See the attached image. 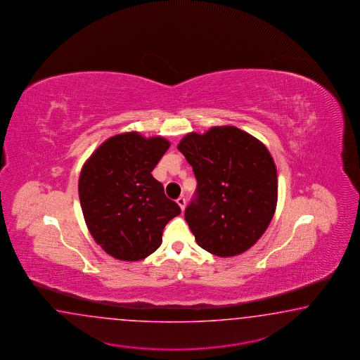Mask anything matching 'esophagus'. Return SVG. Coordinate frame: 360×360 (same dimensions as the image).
I'll use <instances>...</instances> for the list:
<instances>
[{"label":"esophagus","instance_id":"obj_1","mask_svg":"<svg viewBox=\"0 0 360 360\" xmlns=\"http://www.w3.org/2000/svg\"><path fill=\"white\" fill-rule=\"evenodd\" d=\"M176 204L179 205V208H181V210L184 212V207H186V199H184V198H179V199L176 200Z\"/></svg>","mask_w":360,"mask_h":360}]
</instances>
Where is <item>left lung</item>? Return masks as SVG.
I'll return each instance as SVG.
<instances>
[{"label": "left lung", "mask_w": 360, "mask_h": 360, "mask_svg": "<svg viewBox=\"0 0 360 360\" xmlns=\"http://www.w3.org/2000/svg\"><path fill=\"white\" fill-rule=\"evenodd\" d=\"M198 181L184 218L196 243L218 257L244 253L276 209L278 174L261 141L235 127L190 133L178 144Z\"/></svg>", "instance_id": "obj_1"}]
</instances>
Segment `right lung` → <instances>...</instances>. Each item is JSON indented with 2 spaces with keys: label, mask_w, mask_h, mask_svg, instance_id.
<instances>
[{
  "label": "right lung",
  "mask_w": 360,
  "mask_h": 360,
  "mask_svg": "<svg viewBox=\"0 0 360 360\" xmlns=\"http://www.w3.org/2000/svg\"><path fill=\"white\" fill-rule=\"evenodd\" d=\"M162 136L136 131L108 138L81 169L79 196L89 231L104 252L139 261L162 241V230L181 213L151 172L168 151Z\"/></svg>",
  "instance_id": "1"
}]
</instances>
